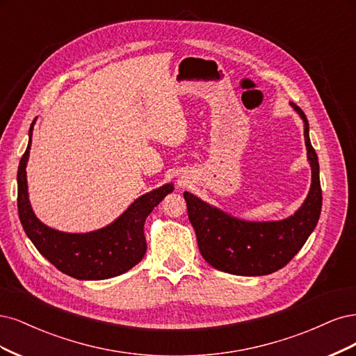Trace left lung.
Masks as SVG:
<instances>
[{"label": "left lung", "instance_id": "8db88e82", "mask_svg": "<svg viewBox=\"0 0 356 356\" xmlns=\"http://www.w3.org/2000/svg\"><path fill=\"white\" fill-rule=\"evenodd\" d=\"M291 106L305 122V143L312 170L311 189L302 207L293 216L275 222H247L211 207L189 192L183 193L201 254L216 269L241 277L277 272L299 253L314 232L323 207L319 164L309 139L305 112L296 103Z\"/></svg>", "mask_w": 356, "mask_h": 356}]
</instances>
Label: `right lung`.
I'll return each instance as SVG.
<instances>
[{
	"mask_svg": "<svg viewBox=\"0 0 356 356\" xmlns=\"http://www.w3.org/2000/svg\"><path fill=\"white\" fill-rule=\"evenodd\" d=\"M29 129L28 147L17 170V210L28 238L40 253L60 272L76 280H108L130 270L146 253L145 220L175 191L173 183L137 198L115 222L87 234H67L45 226L32 211L26 181V164L32 143Z\"/></svg>",
	"mask_w": 356,
	"mask_h": 356,
	"instance_id": "1",
	"label": "right lung"
}]
</instances>
